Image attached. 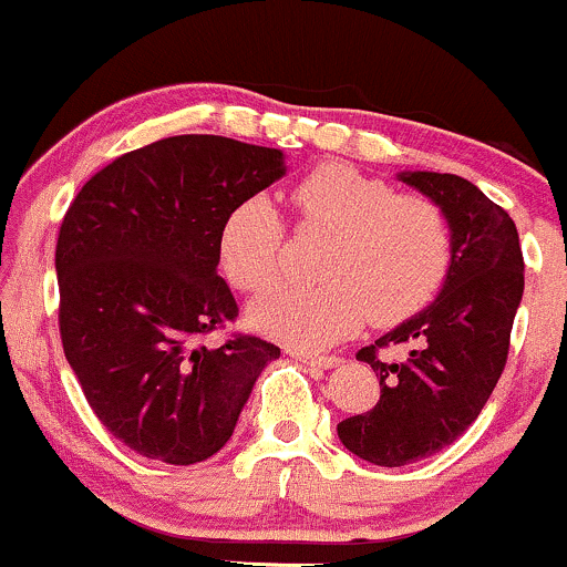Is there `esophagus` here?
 Wrapping results in <instances>:
<instances>
[{
	"label": "esophagus",
	"mask_w": 567,
	"mask_h": 567,
	"mask_svg": "<svg viewBox=\"0 0 567 567\" xmlns=\"http://www.w3.org/2000/svg\"><path fill=\"white\" fill-rule=\"evenodd\" d=\"M291 359L302 361V364H310V367H318V369H332L340 364V359L337 355H313V353H305V351H289Z\"/></svg>",
	"instance_id": "obj_1"
}]
</instances>
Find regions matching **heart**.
Listing matches in <instances>:
<instances>
[{"label":"heart","instance_id":"heart-1","mask_svg":"<svg viewBox=\"0 0 567 567\" xmlns=\"http://www.w3.org/2000/svg\"><path fill=\"white\" fill-rule=\"evenodd\" d=\"M302 227L329 233L316 286L276 284L249 305L257 332L318 351L359 332L367 316L396 323L436 295L450 267V227L431 200L396 195L391 184L346 163H323L291 187ZM284 221L265 195L235 203L219 230V265L240 291L278 276Z\"/></svg>","mask_w":567,"mask_h":567}]
</instances>
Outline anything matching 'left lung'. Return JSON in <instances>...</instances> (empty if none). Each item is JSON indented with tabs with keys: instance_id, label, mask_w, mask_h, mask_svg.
Segmentation results:
<instances>
[{
	"instance_id": "1",
	"label": "left lung",
	"mask_w": 567,
	"mask_h": 567,
	"mask_svg": "<svg viewBox=\"0 0 567 567\" xmlns=\"http://www.w3.org/2000/svg\"><path fill=\"white\" fill-rule=\"evenodd\" d=\"M396 179L444 214L453 254L436 300L355 353L378 372L380 399L337 425V436L361 461L388 468L439 453L476 421L504 372L525 289L517 225L476 184L434 171ZM385 344L411 353L385 362L377 355Z\"/></svg>"
}]
</instances>
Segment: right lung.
<instances>
[{
	"instance_id": "add662e5",
	"label": "right lung",
	"mask_w": 567,
	"mask_h": 567,
	"mask_svg": "<svg viewBox=\"0 0 567 567\" xmlns=\"http://www.w3.org/2000/svg\"><path fill=\"white\" fill-rule=\"evenodd\" d=\"M286 174V155L225 136H171L101 168L55 246L61 340L87 404L133 453L189 466L219 453L281 348L200 337L238 316L219 278L235 203Z\"/></svg>"
}]
</instances>
